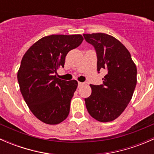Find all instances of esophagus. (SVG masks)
<instances>
[{
  "label": "esophagus",
  "instance_id": "esophagus-1",
  "mask_svg": "<svg viewBox=\"0 0 154 154\" xmlns=\"http://www.w3.org/2000/svg\"><path fill=\"white\" fill-rule=\"evenodd\" d=\"M83 83H81V82H78V87H80L81 86H83Z\"/></svg>",
  "mask_w": 154,
  "mask_h": 154
}]
</instances>
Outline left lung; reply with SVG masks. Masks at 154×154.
I'll list each match as a JSON object with an SVG mask.
<instances>
[{
    "label": "left lung",
    "instance_id": "obj_1",
    "mask_svg": "<svg viewBox=\"0 0 154 154\" xmlns=\"http://www.w3.org/2000/svg\"><path fill=\"white\" fill-rule=\"evenodd\" d=\"M97 52V71L105 69L103 84L90 85L91 94L85 98L90 116L100 122H112L130 103L136 83L137 68L130 52L120 41L102 32L83 34Z\"/></svg>",
    "mask_w": 154,
    "mask_h": 154
}]
</instances>
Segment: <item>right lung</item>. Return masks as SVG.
I'll list each match as a JSON object with an SVG mask.
<instances>
[{"mask_svg": "<svg viewBox=\"0 0 154 154\" xmlns=\"http://www.w3.org/2000/svg\"><path fill=\"white\" fill-rule=\"evenodd\" d=\"M83 41L80 34L47 35L34 43L21 60L17 75L20 91L32 114L44 123L58 125L69 114L78 83L60 80L54 73L64 67L68 53Z\"/></svg>", "mask_w": 154, "mask_h": 154, "instance_id": "add662e5", "label": "right lung"}]
</instances>
